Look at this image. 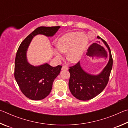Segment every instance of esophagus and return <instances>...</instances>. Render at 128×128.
<instances>
[{
    "label": "esophagus",
    "instance_id": "obj_1",
    "mask_svg": "<svg viewBox=\"0 0 128 128\" xmlns=\"http://www.w3.org/2000/svg\"><path fill=\"white\" fill-rule=\"evenodd\" d=\"M68 66H65V65L63 66H62V70H68Z\"/></svg>",
    "mask_w": 128,
    "mask_h": 128
}]
</instances>
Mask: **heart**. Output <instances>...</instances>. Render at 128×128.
Returning <instances> with one entry per match:
<instances>
[{"label":"heart","instance_id":"1","mask_svg":"<svg viewBox=\"0 0 128 128\" xmlns=\"http://www.w3.org/2000/svg\"><path fill=\"white\" fill-rule=\"evenodd\" d=\"M88 44L86 36L83 33L72 32L65 34L58 39L56 47L62 53H67V59L71 63H77L81 60ZM58 58L62 55L58 50L54 51Z\"/></svg>","mask_w":128,"mask_h":128}]
</instances>
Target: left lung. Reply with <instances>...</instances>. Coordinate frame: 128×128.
<instances>
[{
    "mask_svg": "<svg viewBox=\"0 0 128 128\" xmlns=\"http://www.w3.org/2000/svg\"><path fill=\"white\" fill-rule=\"evenodd\" d=\"M109 52L108 64L100 73L98 75H91L86 72L80 66V62L75 65L70 67L69 72V89L72 94L77 99L88 100L92 99L104 90L108 82L109 77L112 68L113 60L108 45L100 36Z\"/></svg>",
    "mask_w": 128,
    "mask_h": 128,
    "instance_id": "8db88e82",
    "label": "left lung"
}]
</instances>
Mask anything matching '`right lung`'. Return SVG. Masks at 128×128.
<instances>
[{
    "label": "right lung",
    "mask_w": 128,
    "mask_h": 128,
    "mask_svg": "<svg viewBox=\"0 0 128 128\" xmlns=\"http://www.w3.org/2000/svg\"><path fill=\"white\" fill-rule=\"evenodd\" d=\"M60 26L38 28L28 35L19 46L14 64V78L22 93L32 100L44 99L50 93L54 80L59 75L62 66L52 67L44 64L34 66L27 60L28 48L33 38L38 34L53 36Z\"/></svg>",
    "instance_id": "obj_1"
}]
</instances>
